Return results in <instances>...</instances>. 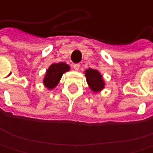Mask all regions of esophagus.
I'll return each mask as SVG.
<instances>
[{"mask_svg":"<svg viewBox=\"0 0 153 153\" xmlns=\"http://www.w3.org/2000/svg\"><path fill=\"white\" fill-rule=\"evenodd\" d=\"M72 68H73V70H75V71H78V70L80 69V64H78V63L73 64V65H72Z\"/></svg>","mask_w":153,"mask_h":153,"instance_id":"obj_1","label":"esophagus"}]
</instances>
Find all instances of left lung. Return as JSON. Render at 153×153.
<instances>
[{
	"label": "left lung",
	"mask_w": 153,
	"mask_h": 153,
	"mask_svg": "<svg viewBox=\"0 0 153 153\" xmlns=\"http://www.w3.org/2000/svg\"><path fill=\"white\" fill-rule=\"evenodd\" d=\"M85 77L86 82L89 85L90 89L94 93H99L101 92L105 88V81L103 79L102 74L100 73L95 69H87L85 71Z\"/></svg>",
	"instance_id": "1"
}]
</instances>
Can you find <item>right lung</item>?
<instances>
[{"instance_id":"obj_1","label":"right lung","mask_w":153,"mask_h":153,"mask_svg":"<svg viewBox=\"0 0 153 153\" xmlns=\"http://www.w3.org/2000/svg\"><path fill=\"white\" fill-rule=\"evenodd\" d=\"M70 66L65 62L52 63L46 71L43 84L48 90L54 89L59 82L64 72L70 71Z\"/></svg>"}]
</instances>
